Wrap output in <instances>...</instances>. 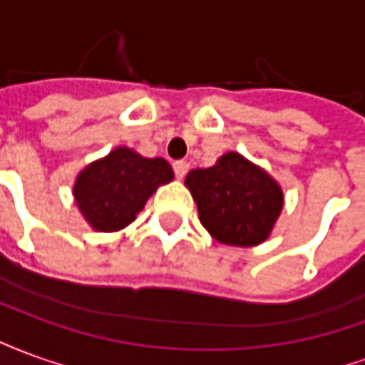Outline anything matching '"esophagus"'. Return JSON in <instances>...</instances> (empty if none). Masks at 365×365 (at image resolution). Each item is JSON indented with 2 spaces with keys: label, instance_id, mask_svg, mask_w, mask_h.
<instances>
[{
  "label": "esophagus",
  "instance_id": "34e87169",
  "mask_svg": "<svg viewBox=\"0 0 365 365\" xmlns=\"http://www.w3.org/2000/svg\"><path fill=\"white\" fill-rule=\"evenodd\" d=\"M187 170H190V164H187L185 160H178V162H174V174L178 180H182L183 175L187 174Z\"/></svg>",
  "mask_w": 365,
  "mask_h": 365
}]
</instances>
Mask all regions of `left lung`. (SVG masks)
<instances>
[{
  "instance_id": "obj_1",
  "label": "left lung",
  "mask_w": 365,
  "mask_h": 365,
  "mask_svg": "<svg viewBox=\"0 0 365 365\" xmlns=\"http://www.w3.org/2000/svg\"><path fill=\"white\" fill-rule=\"evenodd\" d=\"M199 221L222 245H262L283 209V191L268 172L238 152H227L211 168L185 178Z\"/></svg>"
}]
</instances>
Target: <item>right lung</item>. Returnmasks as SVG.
Returning a JSON list of instances; mask_svg holds the SVG:
<instances>
[{"mask_svg": "<svg viewBox=\"0 0 365 365\" xmlns=\"http://www.w3.org/2000/svg\"><path fill=\"white\" fill-rule=\"evenodd\" d=\"M172 180L174 170L164 158H144L119 146L76 178V205L91 229L115 232L135 221L152 193Z\"/></svg>", "mask_w": 365, "mask_h": 365, "instance_id": "add662e5", "label": "right lung"}]
</instances>
